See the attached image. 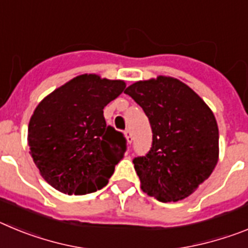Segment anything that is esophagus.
<instances>
[{
	"label": "esophagus",
	"mask_w": 248,
	"mask_h": 248,
	"mask_svg": "<svg viewBox=\"0 0 248 248\" xmlns=\"http://www.w3.org/2000/svg\"><path fill=\"white\" fill-rule=\"evenodd\" d=\"M124 137H125L128 144H131V141H133V134H131V131L129 130V129H126V130L124 131Z\"/></svg>",
	"instance_id": "obj_1"
}]
</instances>
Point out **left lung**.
I'll use <instances>...</instances> for the list:
<instances>
[{"instance_id":"obj_1","label":"left lung","mask_w":248,"mask_h":248,"mask_svg":"<svg viewBox=\"0 0 248 248\" xmlns=\"http://www.w3.org/2000/svg\"><path fill=\"white\" fill-rule=\"evenodd\" d=\"M124 93L143 108L153 129L150 151L133 160L140 187L161 202L184 200L218 161L214 113L189 85L172 77L139 80Z\"/></svg>"}]
</instances>
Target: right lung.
<instances>
[{
    "label": "right lung",
    "mask_w": 248,
    "mask_h": 248,
    "mask_svg": "<svg viewBox=\"0 0 248 248\" xmlns=\"http://www.w3.org/2000/svg\"><path fill=\"white\" fill-rule=\"evenodd\" d=\"M125 87L124 80L82 74L37 105L28 124V145L52 187L85 195L108 184L126 146L122 133L107 125L103 109Z\"/></svg>",
    "instance_id": "right-lung-1"
}]
</instances>
